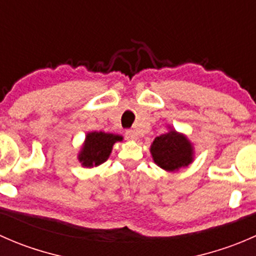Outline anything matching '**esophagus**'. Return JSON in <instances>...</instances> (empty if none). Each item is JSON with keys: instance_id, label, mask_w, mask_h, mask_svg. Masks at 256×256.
Listing matches in <instances>:
<instances>
[{"instance_id": "34e87169", "label": "esophagus", "mask_w": 256, "mask_h": 256, "mask_svg": "<svg viewBox=\"0 0 256 256\" xmlns=\"http://www.w3.org/2000/svg\"><path fill=\"white\" fill-rule=\"evenodd\" d=\"M125 136L128 140H138V132L135 130H128L125 132Z\"/></svg>"}]
</instances>
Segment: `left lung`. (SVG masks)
<instances>
[{
    "mask_svg": "<svg viewBox=\"0 0 256 256\" xmlns=\"http://www.w3.org/2000/svg\"><path fill=\"white\" fill-rule=\"evenodd\" d=\"M151 154L157 166L166 171H176L192 162V144L187 138L176 131H170L154 138Z\"/></svg>",
    "mask_w": 256,
    "mask_h": 256,
    "instance_id": "left-lung-1",
    "label": "left lung"
}]
</instances>
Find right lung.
I'll return each mask as SVG.
<instances>
[{"label":"right lung","instance_id":"obj_1","mask_svg":"<svg viewBox=\"0 0 256 256\" xmlns=\"http://www.w3.org/2000/svg\"><path fill=\"white\" fill-rule=\"evenodd\" d=\"M121 140V136L105 134L102 131L88 134L84 147L79 154V161L85 167L99 166L108 160L112 150V144Z\"/></svg>","mask_w":256,"mask_h":256}]
</instances>
